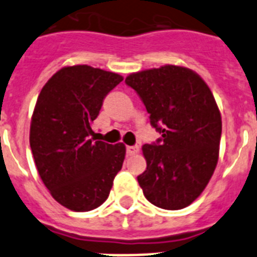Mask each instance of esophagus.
I'll return each instance as SVG.
<instances>
[{
	"label": "esophagus",
	"instance_id": "1",
	"mask_svg": "<svg viewBox=\"0 0 257 257\" xmlns=\"http://www.w3.org/2000/svg\"><path fill=\"white\" fill-rule=\"evenodd\" d=\"M140 152L139 146H126V154L135 155Z\"/></svg>",
	"mask_w": 257,
	"mask_h": 257
}]
</instances>
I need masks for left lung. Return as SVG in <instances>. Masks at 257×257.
I'll return each mask as SVG.
<instances>
[{"label": "left lung", "mask_w": 257, "mask_h": 257, "mask_svg": "<svg viewBox=\"0 0 257 257\" xmlns=\"http://www.w3.org/2000/svg\"><path fill=\"white\" fill-rule=\"evenodd\" d=\"M135 90L162 135L142 146L146 170L137 176L153 205L178 210L191 205L208 185L219 154L222 120L204 79L188 68L165 65L132 73Z\"/></svg>", "instance_id": "1"}]
</instances>
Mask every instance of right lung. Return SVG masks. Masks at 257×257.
Instances as JSON below:
<instances>
[{
    "label": "right lung",
    "instance_id": "1",
    "mask_svg": "<svg viewBox=\"0 0 257 257\" xmlns=\"http://www.w3.org/2000/svg\"><path fill=\"white\" fill-rule=\"evenodd\" d=\"M120 74L88 65L60 69L39 94L30 126L36 169L52 197L74 212L107 200L122 167L124 144L95 141L91 124Z\"/></svg>",
    "mask_w": 257,
    "mask_h": 257
}]
</instances>
